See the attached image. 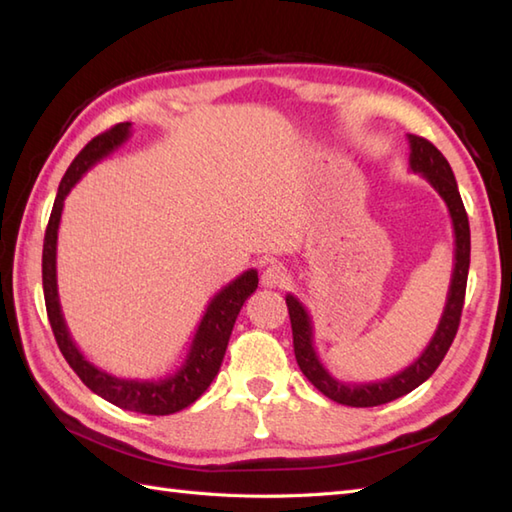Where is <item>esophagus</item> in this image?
Masks as SVG:
<instances>
[{
	"label": "esophagus",
	"mask_w": 512,
	"mask_h": 512,
	"mask_svg": "<svg viewBox=\"0 0 512 512\" xmlns=\"http://www.w3.org/2000/svg\"><path fill=\"white\" fill-rule=\"evenodd\" d=\"M290 281V270L284 264H270L262 273V284L266 288H284Z\"/></svg>",
	"instance_id": "34e87169"
}]
</instances>
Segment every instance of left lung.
Wrapping results in <instances>:
<instances>
[{
    "label": "left lung",
    "mask_w": 512,
    "mask_h": 512,
    "mask_svg": "<svg viewBox=\"0 0 512 512\" xmlns=\"http://www.w3.org/2000/svg\"><path fill=\"white\" fill-rule=\"evenodd\" d=\"M409 169L413 173L427 180L433 189L438 191L444 200L453 222V235H455V255H453V275L451 286L447 295V306L440 317L436 332H433L429 345L424 347L422 354L402 372L389 376L385 380H376V383H343L336 380L328 369L319 361L317 350L312 343V319L306 306L295 297L286 295V306L290 314L292 325V345H295V356L301 367L303 376L317 387L323 396L339 402L347 407H376L385 405V402L396 400L400 396L409 394L416 387H420L433 372H436L442 358L447 356L449 347L458 334V325L462 317L464 295H466V277H469V264H471V228L469 217H466L464 204L458 191V182L451 171V165L444 158L436 145H431L427 138L409 134Z\"/></svg>",
    "instance_id": "8db88e82"
}]
</instances>
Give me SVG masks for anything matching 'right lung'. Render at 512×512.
Listing matches in <instances>:
<instances>
[{"instance_id":"right-lung-1","label":"right lung","mask_w":512,"mask_h":512,"mask_svg":"<svg viewBox=\"0 0 512 512\" xmlns=\"http://www.w3.org/2000/svg\"><path fill=\"white\" fill-rule=\"evenodd\" d=\"M129 136H132V123L114 125L112 129H107L105 134L92 138L90 143L79 151V156L72 160L68 171H65V176L59 184L57 198H54L46 237H43V297H46L48 319L63 358L70 363L76 376H79L94 394H99L107 402H112V405L127 411L147 413V416H169V413H176L184 407L193 405V402L204 394L206 387L213 383V378L220 372V365L224 361L226 345L228 339H231L237 314L242 310L244 301L257 290L259 279L257 270L250 268L217 292L209 306H206L198 330L193 334L187 358H184V363L173 374L151 380L118 378L110 372H105V369L96 367L83 356V352L72 341L68 325H65L57 288V235L63 200L74 184L83 178L85 171L92 169L96 162H101L103 158L114 154Z\"/></svg>"}]
</instances>
